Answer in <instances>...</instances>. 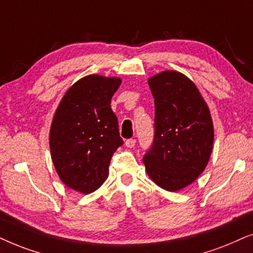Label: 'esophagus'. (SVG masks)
<instances>
[{
    "label": "esophagus",
    "mask_w": 253,
    "mask_h": 253,
    "mask_svg": "<svg viewBox=\"0 0 253 253\" xmlns=\"http://www.w3.org/2000/svg\"><path fill=\"white\" fill-rule=\"evenodd\" d=\"M135 143H136V140L135 139H129V140H127L126 142H125V144H126V147H128V148H133L134 146H135Z\"/></svg>",
    "instance_id": "34e87169"
}]
</instances>
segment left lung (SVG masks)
I'll use <instances>...</instances> for the list:
<instances>
[{"mask_svg":"<svg viewBox=\"0 0 253 253\" xmlns=\"http://www.w3.org/2000/svg\"><path fill=\"white\" fill-rule=\"evenodd\" d=\"M148 84L155 99V132L143 163L155 184L176 192L193 183L207 167L213 121L198 87L184 74L166 70Z\"/></svg>","mask_w":253,"mask_h":253,"instance_id":"8db88e82","label":"left lung"}]
</instances>
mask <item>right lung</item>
Returning <instances> with one entry per match:
<instances>
[{"label": "right lung", "instance_id": "add662e5", "mask_svg": "<svg viewBox=\"0 0 253 253\" xmlns=\"http://www.w3.org/2000/svg\"><path fill=\"white\" fill-rule=\"evenodd\" d=\"M121 80L89 75L69 87L53 117L50 155L62 183L89 194L109 176L111 158L123 146L111 99Z\"/></svg>", "mask_w": 253, "mask_h": 253}]
</instances>
